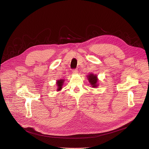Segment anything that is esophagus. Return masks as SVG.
I'll return each instance as SVG.
<instances>
[{"label": "esophagus", "instance_id": "obj_1", "mask_svg": "<svg viewBox=\"0 0 149 149\" xmlns=\"http://www.w3.org/2000/svg\"><path fill=\"white\" fill-rule=\"evenodd\" d=\"M72 73L73 74H77L78 73V70L77 69H74L72 70Z\"/></svg>", "mask_w": 149, "mask_h": 149}]
</instances>
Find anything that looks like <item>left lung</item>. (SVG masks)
I'll return each mask as SVG.
<instances>
[{
  "instance_id": "1",
  "label": "left lung",
  "mask_w": 149,
  "mask_h": 149,
  "mask_svg": "<svg viewBox=\"0 0 149 149\" xmlns=\"http://www.w3.org/2000/svg\"><path fill=\"white\" fill-rule=\"evenodd\" d=\"M87 78L90 84L91 85V87L94 88H96L98 85V79H97V76L96 74H94L93 73H90L87 75Z\"/></svg>"
}]
</instances>
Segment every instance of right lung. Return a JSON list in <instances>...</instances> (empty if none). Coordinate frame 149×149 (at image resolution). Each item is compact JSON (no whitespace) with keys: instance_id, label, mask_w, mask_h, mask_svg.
<instances>
[{"instance_id":"obj_1","label":"right lung","mask_w":149,"mask_h":149,"mask_svg":"<svg viewBox=\"0 0 149 149\" xmlns=\"http://www.w3.org/2000/svg\"><path fill=\"white\" fill-rule=\"evenodd\" d=\"M65 81V79H60V80H56V85H57V91H60L63 88V85L64 84Z\"/></svg>"}]
</instances>
